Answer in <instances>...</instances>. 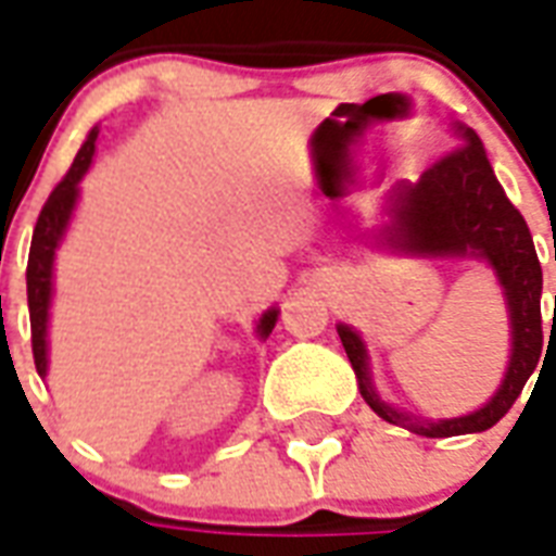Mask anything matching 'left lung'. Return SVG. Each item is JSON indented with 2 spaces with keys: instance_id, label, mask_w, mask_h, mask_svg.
Returning <instances> with one entry per match:
<instances>
[{
  "instance_id": "1",
  "label": "left lung",
  "mask_w": 556,
  "mask_h": 556,
  "mask_svg": "<svg viewBox=\"0 0 556 556\" xmlns=\"http://www.w3.org/2000/svg\"><path fill=\"white\" fill-rule=\"evenodd\" d=\"M389 212H392L389 241L394 247L421 253V256L475 253L495 267L497 282L504 286L509 303L513 356H509V368L501 389L483 409L463 415V418L421 425L386 406L371 392L365 344L351 327L339 324V339L356 371L362 397L389 425H404L418 435L445 439V435L483 433L509 413V406L516 404V397L530 380V374L536 371L542 356V265L536 258L528 224L495 179V170L489 164L477 131L466 126H459V147L430 164L418 182L401 185L394 191Z\"/></svg>"
}]
</instances>
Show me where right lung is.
<instances>
[{
    "mask_svg": "<svg viewBox=\"0 0 556 556\" xmlns=\"http://www.w3.org/2000/svg\"><path fill=\"white\" fill-rule=\"evenodd\" d=\"M100 129H90L88 141L81 143L76 159L70 164L52 194L40 208L35 224V236H31V250H28V267H26V291H28V318H31V353H35V368L40 377H47V318H49V298H52V258H55V247H59L67 220L73 215V205L79 197V179L90 167L93 159V143H97ZM277 324V309H270L258 320V336L267 339Z\"/></svg>",
    "mask_w": 556,
    "mask_h": 556,
    "instance_id": "add662e5",
    "label": "right lung"
}]
</instances>
